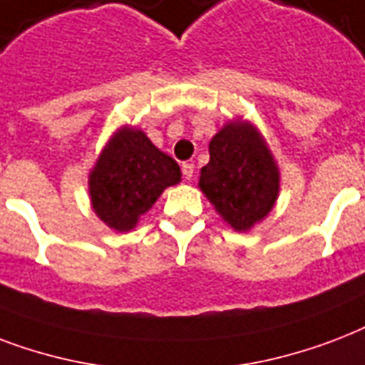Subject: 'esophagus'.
Returning <instances> with one entry per match:
<instances>
[{
    "mask_svg": "<svg viewBox=\"0 0 365 365\" xmlns=\"http://www.w3.org/2000/svg\"><path fill=\"white\" fill-rule=\"evenodd\" d=\"M180 168H182V175H185V179L192 180V177H194V163L185 162L182 165H180Z\"/></svg>",
    "mask_w": 365,
    "mask_h": 365,
    "instance_id": "esophagus-1",
    "label": "esophagus"
}]
</instances>
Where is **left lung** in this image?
Instances as JSON below:
<instances>
[{"label": "left lung", "mask_w": 365, "mask_h": 365, "mask_svg": "<svg viewBox=\"0 0 365 365\" xmlns=\"http://www.w3.org/2000/svg\"><path fill=\"white\" fill-rule=\"evenodd\" d=\"M200 188L222 221L238 232L250 230L272 211L279 192V171L255 125L228 121L211 138Z\"/></svg>", "instance_id": "8db88e82"}]
</instances>
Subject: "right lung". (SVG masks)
Returning a JSON list of instances; mask_svg holds the SVG:
<instances>
[{"label": "right lung", "mask_w": 365, "mask_h": 365, "mask_svg": "<svg viewBox=\"0 0 365 365\" xmlns=\"http://www.w3.org/2000/svg\"><path fill=\"white\" fill-rule=\"evenodd\" d=\"M179 182V163L156 148L140 129L125 125L112 135L91 169L89 196L101 221L127 232L168 186Z\"/></svg>", "instance_id": "obj_1"}]
</instances>
